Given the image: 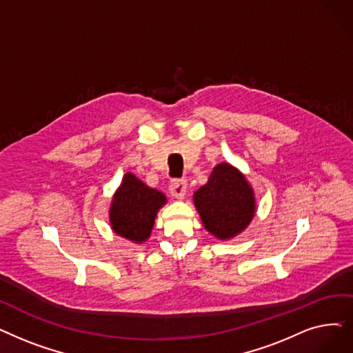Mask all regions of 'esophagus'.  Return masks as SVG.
I'll return each instance as SVG.
<instances>
[{"instance_id": "obj_1", "label": "esophagus", "mask_w": 353, "mask_h": 353, "mask_svg": "<svg viewBox=\"0 0 353 353\" xmlns=\"http://www.w3.org/2000/svg\"><path fill=\"white\" fill-rule=\"evenodd\" d=\"M168 190H170L173 197L183 199L186 194V180H173L170 185H168Z\"/></svg>"}]
</instances>
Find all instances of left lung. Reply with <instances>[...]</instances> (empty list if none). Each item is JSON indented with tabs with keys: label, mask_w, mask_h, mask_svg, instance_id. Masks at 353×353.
Segmentation results:
<instances>
[{
	"label": "left lung",
	"mask_w": 353,
	"mask_h": 353,
	"mask_svg": "<svg viewBox=\"0 0 353 353\" xmlns=\"http://www.w3.org/2000/svg\"><path fill=\"white\" fill-rule=\"evenodd\" d=\"M193 201L205 228L219 239L232 238L243 231L255 212L254 192L248 181L226 163L213 168Z\"/></svg>",
	"instance_id": "left-lung-1"
}]
</instances>
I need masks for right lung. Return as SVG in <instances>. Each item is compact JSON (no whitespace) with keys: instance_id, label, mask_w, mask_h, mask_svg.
I'll list each match as a JSON object with an SVG mask.
<instances>
[{"instance_id":"add662e5","label":"right lung","mask_w":353,"mask_h":353,"mask_svg":"<svg viewBox=\"0 0 353 353\" xmlns=\"http://www.w3.org/2000/svg\"><path fill=\"white\" fill-rule=\"evenodd\" d=\"M165 203V196L145 186L134 174L127 173L114 196L110 210L115 234L130 241L143 242L150 236L157 210Z\"/></svg>"}]
</instances>
